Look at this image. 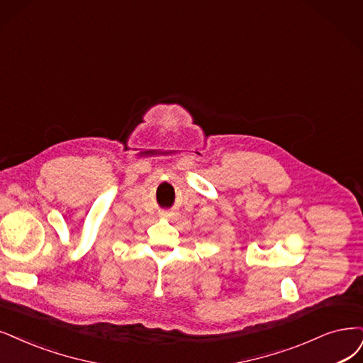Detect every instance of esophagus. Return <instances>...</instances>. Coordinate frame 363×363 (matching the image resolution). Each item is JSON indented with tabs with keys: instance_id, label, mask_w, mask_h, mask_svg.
Instances as JSON below:
<instances>
[{
	"instance_id": "obj_1",
	"label": "esophagus",
	"mask_w": 363,
	"mask_h": 363,
	"mask_svg": "<svg viewBox=\"0 0 363 363\" xmlns=\"http://www.w3.org/2000/svg\"><path fill=\"white\" fill-rule=\"evenodd\" d=\"M161 217H164V218H170V217H172V212H163V213H161Z\"/></svg>"
}]
</instances>
